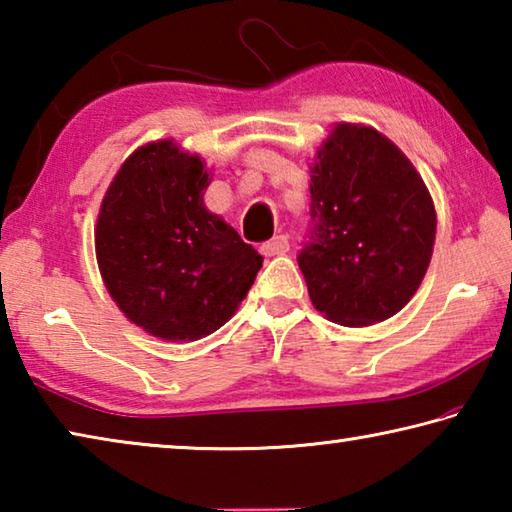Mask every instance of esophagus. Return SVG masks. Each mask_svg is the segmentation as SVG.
Listing matches in <instances>:
<instances>
[{"instance_id":"obj_1","label":"esophagus","mask_w":512,"mask_h":512,"mask_svg":"<svg viewBox=\"0 0 512 512\" xmlns=\"http://www.w3.org/2000/svg\"><path fill=\"white\" fill-rule=\"evenodd\" d=\"M262 253L266 255V257H273V255H284L289 250V239L284 237V235H277V237H273V239H268V241H264L262 244Z\"/></svg>"}]
</instances>
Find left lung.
Returning <instances> with one entry per match:
<instances>
[{"instance_id": "1", "label": "left lung", "mask_w": 512, "mask_h": 512, "mask_svg": "<svg viewBox=\"0 0 512 512\" xmlns=\"http://www.w3.org/2000/svg\"><path fill=\"white\" fill-rule=\"evenodd\" d=\"M311 232L298 255L314 307L366 327L395 316L427 273L436 210L411 160L375 128L336 124L311 164Z\"/></svg>"}]
</instances>
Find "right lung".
<instances>
[{
    "mask_svg": "<svg viewBox=\"0 0 512 512\" xmlns=\"http://www.w3.org/2000/svg\"><path fill=\"white\" fill-rule=\"evenodd\" d=\"M203 160L173 140L140 146L103 196L94 248L124 316L164 341H196L235 316L264 257L203 203Z\"/></svg>",
    "mask_w": 512,
    "mask_h": 512,
    "instance_id": "obj_1",
    "label": "right lung"
}]
</instances>
